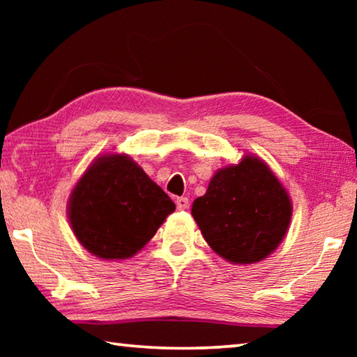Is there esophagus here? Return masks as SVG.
Wrapping results in <instances>:
<instances>
[{"instance_id":"34e87169","label":"esophagus","mask_w":357,"mask_h":357,"mask_svg":"<svg viewBox=\"0 0 357 357\" xmlns=\"http://www.w3.org/2000/svg\"><path fill=\"white\" fill-rule=\"evenodd\" d=\"M176 206H178V209H187L189 208V198L187 197L176 198Z\"/></svg>"}]
</instances>
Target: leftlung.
<instances>
[{"mask_svg": "<svg viewBox=\"0 0 357 357\" xmlns=\"http://www.w3.org/2000/svg\"><path fill=\"white\" fill-rule=\"evenodd\" d=\"M291 200L271 168L255 155L220 168L192 215L217 255L233 264H252L271 255L287 234Z\"/></svg>", "mask_w": 357, "mask_h": 357, "instance_id": "8db88e82", "label": "left lung"}]
</instances>
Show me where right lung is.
Segmentation results:
<instances>
[{"mask_svg": "<svg viewBox=\"0 0 357 357\" xmlns=\"http://www.w3.org/2000/svg\"><path fill=\"white\" fill-rule=\"evenodd\" d=\"M174 208L129 155L104 154L72 190L68 215L75 238L89 253L126 259L146 245Z\"/></svg>", "mask_w": 357, "mask_h": 357, "instance_id": "obj_1", "label": "right lung"}]
</instances>
